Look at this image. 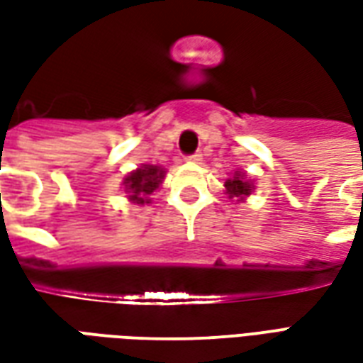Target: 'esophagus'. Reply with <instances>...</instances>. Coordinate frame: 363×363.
<instances>
[{
	"label": "esophagus",
	"instance_id": "obj_1",
	"mask_svg": "<svg viewBox=\"0 0 363 363\" xmlns=\"http://www.w3.org/2000/svg\"><path fill=\"white\" fill-rule=\"evenodd\" d=\"M186 161H189V163H200V161H202V153H194V155H189V157H186Z\"/></svg>",
	"mask_w": 363,
	"mask_h": 363
}]
</instances>
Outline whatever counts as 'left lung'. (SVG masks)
I'll return each mask as SVG.
<instances>
[{
    "label": "left lung",
    "mask_w": 363,
    "mask_h": 363,
    "mask_svg": "<svg viewBox=\"0 0 363 363\" xmlns=\"http://www.w3.org/2000/svg\"><path fill=\"white\" fill-rule=\"evenodd\" d=\"M223 186H225V194H228L229 200H233L237 204L245 202V200L255 192V181L249 179L245 171H235V173H231V177L225 181Z\"/></svg>",
    "instance_id": "obj_1"
}]
</instances>
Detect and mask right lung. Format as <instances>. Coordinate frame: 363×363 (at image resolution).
Instances as JSON below:
<instances>
[{
    "instance_id": "right-lung-1",
    "label": "right lung",
    "mask_w": 363,
    "mask_h": 363,
    "mask_svg": "<svg viewBox=\"0 0 363 363\" xmlns=\"http://www.w3.org/2000/svg\"><path fill=\"white\" fill-rule=\"evenodd\" d=\"M167 171L161 165H151V163H142V165L130 171L122 179V190L126 194L128 202L143 206L151 204V194L163 184Z\"/></svg>"
}]
</instances>
